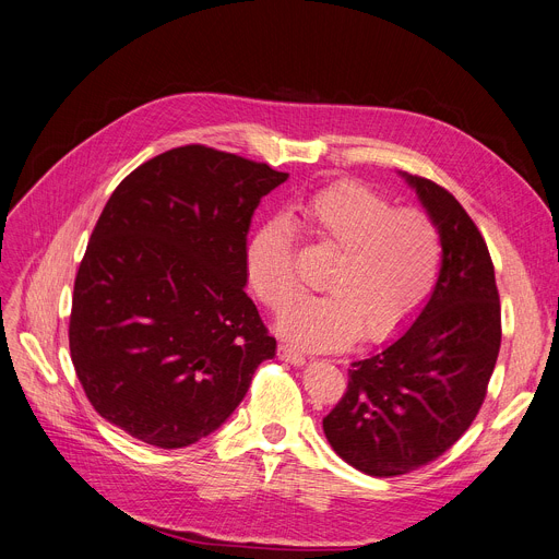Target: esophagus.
Instances as JSON below:
<instances>
[{
    "instance_id": "34e87169",
    "label": "esophagus",
    "mask_w": 559,
    "mask_h": 559,
    "mask_svg": "<svg viewBox=\"0 0 559 559\" xmlns=\"http://www.w3.org/2000/svg\"><path fill=\"white\" fill-rule=\"evenodd\" d=\"M277 356H280L282 360H286V364H293V366H305V364H307L305 354H302L300 349H295L293 345H286V343H280V345H277Z\"/></svg>"
}]
</instances>
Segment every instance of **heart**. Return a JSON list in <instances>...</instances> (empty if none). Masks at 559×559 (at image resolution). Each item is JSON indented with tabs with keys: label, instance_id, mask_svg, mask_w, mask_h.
Wrapping results in <instances>:
<instances>
[{
	"label": "heart",
	"instance_id": "b5f03b06",
	"mask_svg": "<svg viewBox=\"0 0 559 559\" xmlns=\"http://www.w3.org/2000/svg\"><path fill=\"white\" fill-rule=\"evenodd\" d=\"M307 237L336 252L322 275L324 295L295 300L277 320L282 336L309 349L383 341L429 298L442 261L436 221L415 207L395 210L368 185L343 180L318 189L295 214ZM257 298L282 309L298 293L295 227L275 216L261 223L246 248Z\"/></svg>",
	"mask_w": 559,
	"mask_h": 559
}]
</instances>
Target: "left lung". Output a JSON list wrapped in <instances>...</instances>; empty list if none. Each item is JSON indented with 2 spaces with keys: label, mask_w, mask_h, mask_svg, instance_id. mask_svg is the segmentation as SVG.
I'll return each instance as SVG.
<instances>
[{
  "label": "left lung",
  "mask_w": 559,
  "mask_h": 559,
  "mask_svg": "<svg viewBox=\"0 0 559 559\" xmlns=\"http://www.w3.org/2000/svg\"><path fill=\"white\" fill-rule=\"evenodd\" d=\"M402 176L440 229V275L402 336L354 360L345 395L322 419L343 461L379 478L429 465L461 440L501 347L495 264L476 223L444 187Z\"/></svg>",
  "instance_id": "8db88e82"
}]
</instances>
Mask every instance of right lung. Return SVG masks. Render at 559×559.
Instances as JSON below:
<instances>
[{
    "mask_svg": "<svg viewBox=\"0 0 559 559\" xmlns=\"http://www.w3.org/2000/svg\"><path fill=\"white\" fill-rule=\"evenodd\" d=\"M288 174L189 144L112 191L79 266L70 352L94 411L146 444L214 433L275 338L243 286L252 214Z\"/></svg>",
    "mask_w": 559,
    "mask_h": 559,
    "instance_id": "right-lung-1",
    "label": "right lung"
}]
</instances>
